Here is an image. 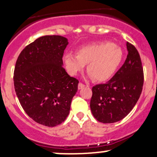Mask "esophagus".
I'll return each instance as SVG.
<instances>
[{
  "label": "esophagus",
  "instance_id": "esophagus-1",
  "mask_svg": "<svg viewBox=\"0 0 157 157\" xmlns=\"http://www.w3.org/2000/svg\"><path fill=\"white\" fill-rule=\"evenodd\" d=\"M84 86H85V85H83V84L81 83V82H80V83L78 84V89H81Z\"/></svg>",
  "mask_w": 157,
  "mask_h": 157
}]
</instances>
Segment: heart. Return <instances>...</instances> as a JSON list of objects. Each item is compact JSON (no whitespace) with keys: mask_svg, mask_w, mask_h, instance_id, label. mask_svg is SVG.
<instances>
[{"mask_svg":"<svg viewBox=\"0 0 157 157\" xmlns=\"http://www.w3.org/2000/svg\"><path fill=\"white\" fill-rule=\"evenodd\" d=\"M123 59L119 46L109 42L94 43L79 49L76 55L63 56L66 69L71 75H77L88 64V77L98 82H105L114 76Z\"/></svg>","mask_w":157,"mask_h":157,"instance_id":"obj_1","label":"heart"}]
</instances>
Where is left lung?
<instances>
[{
	"label": "left lung",
	"mask_w": 157,
	"mask_h": 157,
	"mask_svg": "<svg viewBox=\"0 0 157 157\" xmlns=\"http://www.w3.org/2000/svg\"><path fill=\"white\" fill-rule=\"evenodd\" d=\"M127 59L106 83L92 87L90 108L93 116L104 124L115 123L130 113L142 93L144 75L136 48L127 42Z\"/></svg>",
	"instance_id": "obj_1"
}]
</instances>
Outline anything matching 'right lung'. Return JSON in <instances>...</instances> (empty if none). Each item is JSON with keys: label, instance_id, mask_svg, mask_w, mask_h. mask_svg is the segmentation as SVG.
Masks as SVG:
<instances>
[{"label": "right lung", "instance_id": "right-lung-1", "mask_svg": "<svg viewBox=\"0 0 157 157\" xmlns=\"http://www.w3.org/2000/svg\"><path fill=\"white\" fill-rule=\"evenodd\" d=\"M68 44L61 36L38 38L21 52L14 71V86L25 113L40 124L55 127L70 112L79 81L63 68Z\"/></svg>", "mask_w": 157, "mask_h": 157}]
</instances>
